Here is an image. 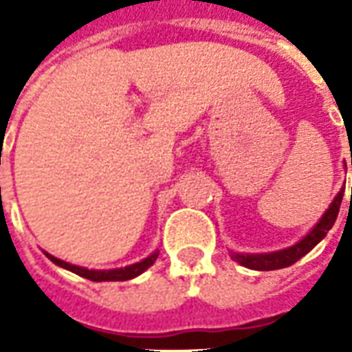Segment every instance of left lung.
<instances>
[{
    "mask_svg": "<svg viewBox=\"0 0 352 352\" xmlns=\"http://www.w3.org/2000/svg\"><path fill=\"white\" fill-rule=\"evenodd\" d=\"M351 166H352V158H351ZM343 192L345 188H341L340 194L333 198V201L330 204V207L326 209V213L320 217V221L315 224V228L311 230L307 236L300 239L298 243L288 247V249H283V251H275V252H262V254H239V252H232V258L239 262L245 267L249 270H256V272H272V270H280V267H288L292 265L294 262L305 256L307 252L315 247V245L324 239V236L330 232V228L333 226V222L338 219V213H340L341 207V199H343ZM351 196H352V188H351ZM352 199V198H351Z\"/></svg>",
    "mask_w": 352,
    "mask_h": 352,
    "instance_id": "left-lung-1",
    "label": "left lung"
}]
</instances>
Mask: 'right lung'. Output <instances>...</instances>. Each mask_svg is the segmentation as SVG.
I'll list each match as a JSON object with an SVG mask.
<instances>
[{"instance_id": "obj_1", "label": "right lung", "mask_w": 352, "mask_h": 352, "mask_svg": "<svg viewBox=\"0 0 352 352\" xmlns=\"http://www.w3.org/2000/svg\"><path fill=\"white\" fill-rule=\"evenodd\" d=\"M47 254V258L52 260L54 264L60 265V267H64V270H69V272L77 273L80 277H85V279L96 280V283H101V280H128L133 279V277H138L141 273L148 270L151 265L156 262L158 258V251L153 252L151 256H146L145 260H141L138 264H131L126 265V267H118V270H87V267H80V265H73L67 264L64 260L56 258V256H52L49 252H45Z\"/></svg>"}]
</instances>
